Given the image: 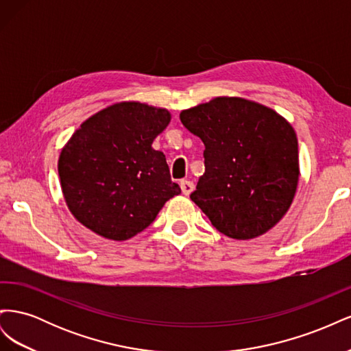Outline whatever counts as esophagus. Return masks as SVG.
Masks as SVG:
<instances>
[{
    "mask_svg": "<svg viewBox=\"0 0 351 351\" xmlns=\"http://www.w3.org/2000/svg\"><path fill=\"white\" fill-rule=\"evenodd\" d=\"M180 187H182L183 195L189 196L190 193H192V190H193V183L189 182V180H182V182H180Z\"/></svg>",
    "mask_w": 351,
    "mask_h": 351,
    "instance_id": "34e87169",
    "label": "esophagus"
}]
</instances>
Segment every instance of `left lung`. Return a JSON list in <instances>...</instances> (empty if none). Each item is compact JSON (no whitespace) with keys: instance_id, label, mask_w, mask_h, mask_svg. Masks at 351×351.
Listing matches in <instances>:
<instances>
[{"instance_id":"8db88e82","label":"left lung","mask_w":351,"mask_h":351,"mask_svg":"<svg viewBox=\"0 0 351 351\" xmlns=\"http://www.w3.org/2000/svg\"><path fill=\"white\" fill-rule=\"evenodd\" d=\"M205 145V174L190 195L219 232L262 236L289 210L299 182L293 127L274 110L219 97L180 114Z\"/></svg>"}]
</instances>
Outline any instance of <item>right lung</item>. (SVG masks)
<instances>
[{
	"mask_svg": "<svg viewBox=\"0 0 351 351\" xmlns=\"http://www.w3.org/2000/svg\"><path fill=\"white\" fill-rule=\"evenodd\" d=\"M171 115L141 102H120L84 121L62 147V195L79 222L123 241L149 227L168 199L182 193L165 155L152 147Z\"/></svg>",
	"mask_w": 351,
	"mask_h": 351,
	"instance_id": "obj_1",
	"label": "right lung"
}]
</instances>
